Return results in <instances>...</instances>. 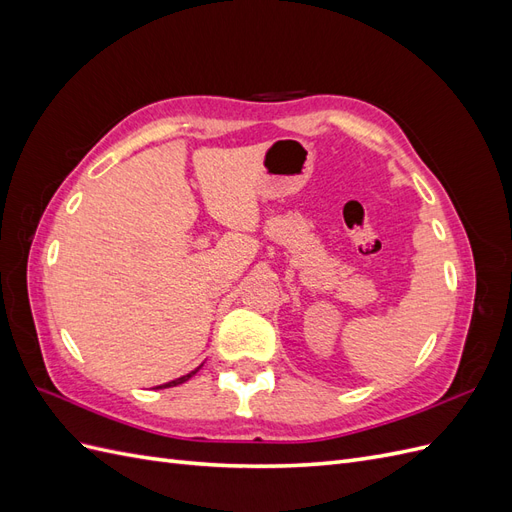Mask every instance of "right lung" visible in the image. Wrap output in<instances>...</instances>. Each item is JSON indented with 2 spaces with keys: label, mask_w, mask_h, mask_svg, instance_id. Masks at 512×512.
Wrapping results in <instances>:
<instances>
[{
  "label": "right lung",
  "mask_w": 512,
  "mask_h": 512,
  "mask_svg": "<svg viewBox=\"0 0 512 512\" xmlns=\"http://www.w3.org/2000/svg\"><path fill=\"white\" fill-rule=\"evenodd\" d=\"M200 367H203V365H200ZM200 367H196L194 371H190V374H185V376H181V378H177V380H170V382H166V384H160V386H156V389H170V386H179V384H183V382H188Z\"/></svg>",
  "instance_id": "right-lung-1"
}]
</instances>
